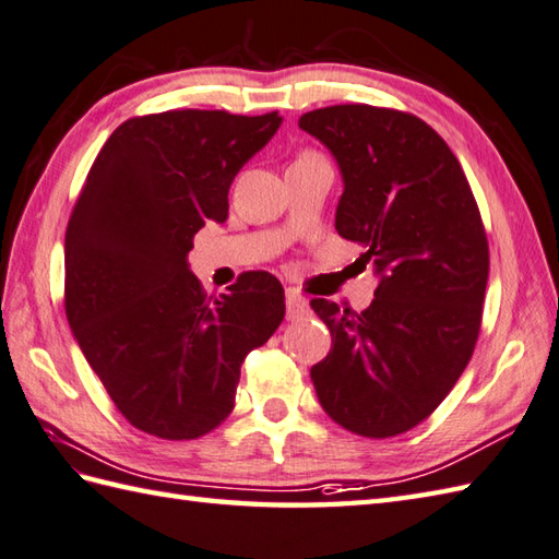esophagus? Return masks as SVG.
<instances>
[{"label":"esophagus","instance_id":"obj_1","mask_svg":"<svg viewBox=\"0 0 559 559\" xmlns=\"http://www.w3.org/2000/svg\"><path fill=\"white\" fill-rule=\"evenodd\" d=\"M308 316V301L296 289H287V318L299 320Z\"/></svg>","mask_w":559,"mask_h":559}]
</instances>
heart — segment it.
Instances as JSON below:
<instances>
[{
  "label": "heart",
  "mask_w": 559,
  "mask_h": 559,
  "mask_svg": "<svg viewBox=\"0 0 559 559\" xmlns=\"http://www.w3.org/2000/svg\"><path fill=\"white\" fill-rule=\"evenodd\" d=\"M306 155H316V153H304V155H299V157H306Z\"/></svg>",
  "instance_id": "b5f03b06"
}]
</instances>
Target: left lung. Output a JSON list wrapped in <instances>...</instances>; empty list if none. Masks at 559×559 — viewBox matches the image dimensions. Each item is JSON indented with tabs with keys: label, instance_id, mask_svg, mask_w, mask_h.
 Listing matches in <instances>:
<instances>
[{
	"label": "left lung",
	"instance_id": "obj_1",
	"mask_svg": "<svg viewBox=\"0 0 559 559\" xmlns=\"http://www.w3.org/2000/svg\"><path fill=\"white\" fill-rule=\"evenodd\" d=\"M299 127L337 157L334 227L364 248L358 272L380 277L361 313L311 301L332 334L311 368L316 394L356 436H402L436 412L474 354L490 267L480 210L450 145L416 115L332 105Z\"/></svg>",
	"mask_w": 559,
	"mask_h": 559
}]
</instances>
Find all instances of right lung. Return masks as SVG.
<instances>
[{
    "label": "right lung",
    "mask_w": 559,
    "mask_h": 559,
    "mask_svg": "<svg viewBox=\"0 0 559 559\" xmlns=\"http://www.w3.org/2000/svg\"><path fill=\"white\" fill-rule=\"evenodd\" d=\"M282 117L169 109L109 135L71 210L64 308L119 414L147 436L195 440L234 408L248 352L284 320L275 275L251 270L207 296L193 234L229 215V186Z\"/></svg>",
    "instance_id": "obj_1"
}]
</instances>
